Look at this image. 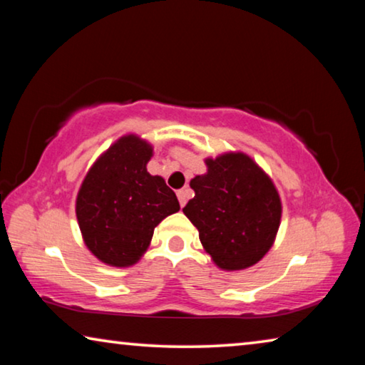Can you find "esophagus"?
Instances as JSON below:
<instances>
[{"label": "esophagus", "mask_w": 365, "mask_h": 365, "mask_svg": "<svg viewBox=\"0 0 365 365\" xmlns=\"http://www.w3.org/2000/svg\"><path fill=\"white\" fill-rule=\"evenodd\" d=\"M177 197H178V202H180V206L183 207L187 205L188 197H190V191L188 190H178L177 191Z\"/></svg>", "instance_id": "obj_1"}]
</instances>
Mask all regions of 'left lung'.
<instances>
[{
  "label": "left lung",
  "instance_id": "1",
  "mask_svg": "<svg viewBox=\"0 0 365 365\" xmlns=\"http://www.w3.org/2000/svg\"><path fill=\"white\" fill-rule=\"evenodd\" d=\"M206 165V174L190 182L195 197L183 214L217 267L248 269L274 245L282 217L279 191L245 153L207 158Z\"/></svg>",
  "mask_w": 365,
  "mask_h": 365
}]
</instances>
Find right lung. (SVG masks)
<instances>
[{"instance_id": "obj_1", "label": "right lung", "mask_w": 365, "mask_h": 365, "mask_svg": "<svg viewBox=\"0 0 365 365\" xmlns=\"http://www.w3.org/2000/svg\"><path fill=\"white\" fill-rule=\"evenodd\" d=\"M151 156L148 141L125 135L96 159L78 190L76 212L83 242L113 267L138 262L156 225L180 209L164 178L146 170Z\"/></svg>"}]
</instances>
